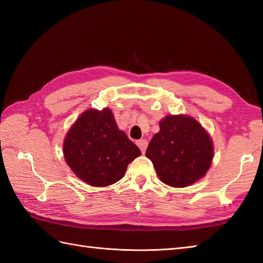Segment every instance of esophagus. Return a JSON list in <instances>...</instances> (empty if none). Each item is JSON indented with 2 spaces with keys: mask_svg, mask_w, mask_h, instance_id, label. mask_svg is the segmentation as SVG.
<instances>
[{
  "mask_svg": "<svg viewBox=\"0 0 263 263\" xmlns=\"http://www.w3.org/2000/svg\"><path fill=\"white\" fill-rule=\"evenodd\" d=\"M137 144L139 146V148H140L142 154H144V152H146V149L148 147V141L147 140H138Z\"/></svg>",
  "mask_w": 263,
  "mask_h": 263,
  "instance_id": "esophagus-1",
  "label": "esophagus"
}]
</instances>
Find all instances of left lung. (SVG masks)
<instances>
[{
    "mask_svg": "<svg viewBox=\"0 0 263 263\" xmlns=\"http://www.w3.org/2000/svg\"><path fill=\"white\" fill-rule=\"evenodd\" d=\"M159 180L173 187H185L202 178L214 158L209 133L193 117L167 115L146 152Z\"/></svg>",
    "mask_w": 263,
    "mask_h": 263,
    "instance_id": "obj_1",
    "label": "left lung"
}]
</instances>
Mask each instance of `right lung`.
Here are the masks:
<instances>
[{
	"label": "right lung",
	"mask_w": 263,
	"mask_h": 263,
	"mask_svg": "<svg viewBox=\"0 0 263 263\" xmlns=\"http://www.w3.org/2000/svg\"><path fill=\"white\" fill-rule=\"evenodd\" d=\"M66 164L78 178L91 186H108L124 176L127 165L141 155L121 131L108 107L83 111L63 142Z\"/></svg>",
	"instance_id": "add662e5"
}]
</instances>
